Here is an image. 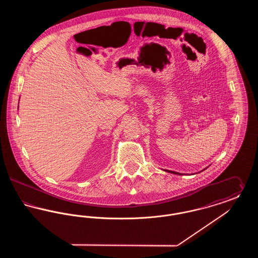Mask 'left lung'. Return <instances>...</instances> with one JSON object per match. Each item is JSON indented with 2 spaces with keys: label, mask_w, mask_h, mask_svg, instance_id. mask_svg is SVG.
Masks as SVG:
<instances>
[{
  "label": "left lung",
  "mask_w": 258,
  "mask_h": 258,
  "mask_svg": "<svg viewBox=\"0 0 258 258\" xmlns=\"http://www.w3.org/2000/svg\"><path fill=\"white\" fill-rule=\"evenodd\" d=\"M168 172H171V173H173V174H180V173H177V172L175 171H170V170H167Z\"/></svg>",
  "instance_id": "obj_1"
}]
</instances>
